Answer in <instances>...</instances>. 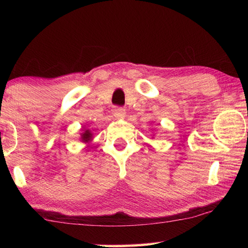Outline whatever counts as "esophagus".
I'll return each instance as SVG.
<instances>
[{
    "label": "esophagus",
    "instance_id": "34e87169",
    "mask_svg": "<svg viewBox=\"0 0 248 248\" xmlns=\"http://www.w3.org/2000/svg\"><path fill=\"white\" fill-rule=\"evenodd\" d=\"M112 114H114L115 117H124L125 110L121 107H115L114 110H112Z\"/></svg>",
    "mask_w": 248,
    "mask_h": 248
}]
</instances>
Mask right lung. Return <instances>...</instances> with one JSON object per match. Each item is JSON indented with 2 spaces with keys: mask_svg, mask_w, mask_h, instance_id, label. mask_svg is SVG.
<instances>
[{
  "mask_svg": "<svg viewBox=\"0 0 248 248\" xmlns=\"http://www.w3.org/2000/svg\"><path fill=\"white\" fill-rule=\"evenodd\" d=\"M84 128V127H83ZM92 140H93V133L91 132L90 129H83V132L81 133V141L83 143H91Z\"/></svg>",
  "mask_w": 248,
  "mask_h": 248,
  "instance_id": "obj_1",
  "label": "right lung"
}]
</instances>
